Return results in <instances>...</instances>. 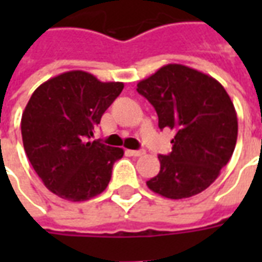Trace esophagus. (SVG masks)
<instances>
[{"mask_svg":"<svg viewBox=\"0 0 262 262\" xmlns=\"http://www.w3.org/2000/svg\"><path fill=\"white\" fill-rule=\"evenodd\" d=\"M127 153L130 154V156H133V157H140V156L144 154V151H143V150H127Z\"/></svg>","mask_w":262,"mask_h":262,"instance_id":"esophagus-1","label":"esophagus"}]
</instances>
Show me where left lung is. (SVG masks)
Returning a JSON list of instances; mask_svg holds the SVG:
<instances>
[{"mask_svg":"<svg viewBox=\"0 0 262 262\" xmlns=\"http://www.w3.org/2000/svg\"><path fill=\"white\" fill-rule=\"evenodd\" d=\"M151 103L160 129H174L172 150L159 156L153 192L182 199L202 192L219 177L234 151L237 114L229 94L213 77L182 64H167L137 84Z\"/></svg>","mask_w":262,"mask_h":262,"instance_id":"left-lung-1","label":"left lung"}]
</instances>
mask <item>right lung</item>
<instances>
[{
    "instance_id": "right-lung-1",
    "label": "right lung",
    "mask_w": 262,
    "mask_h": 262,
    "mask_svg": "<svg viewBox=\"0 0 262 262\" xmlns=\"http://www.w3.org/2000/svg\"><path fill=\"white\" fill-rule=\"evenodd\" d=\"M123 82H102L74 70L50 78L32 94L20 120L24 148L49 191L81 202L103 192L123 148L90 142Z\"/></svg>"
}]
</instances>
